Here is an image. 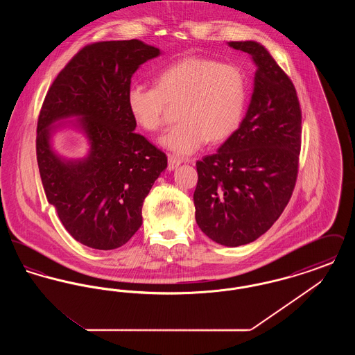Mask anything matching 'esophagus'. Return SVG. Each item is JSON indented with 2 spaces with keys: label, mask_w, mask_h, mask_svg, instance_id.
Instances as JSON below:
<instances>
[{
  "label": "esophagus",
  "mask_w": 355,
  "mask_h": 355,
  "mask_svg": "<svg viewBox=\"0 0 355 355\" xmlns=\"http://www.w3.org/2000/svg\"><path fill=\"white\" fill-rule=\"evenodd\" d=\"M182 162L184 161L181 158L175 157V155H171V154L168 155V169L169 170H174L175 168H178Z\"/></svg>",
  "instance_id": "esophagus-1"
}]
</instances>
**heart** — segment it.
<instances>
[{
  "label": "heart",
  "mask_w": 355,
  "mask_h": 355,
  "mask_svg": "<svg viewBox=\"0 0 355 355\" xmlns=\"http://www.w3.org/2000/svg\"><path fill=\"white\" fill-rule=\"evenodd\" d=\"M157 86L133 84L126 94L129 112L148 132L165 122L168 102L184 101L180 123L161 137L159 144L178 155H189L210 142H222L241 125L246 105V80L234 65L206 57H185L162 69Z\"/></svg>",
  "instance_id": "obj_1"
}]
</instances>
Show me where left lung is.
Instances as JSON below:
<instances>
[{
	"label": "left lung",
	"instance_id": "1",
	"mask_svg": "<svg viewBox=\"0 0 355 355\" xmlns=\"http://www.w3.org/2000/svg\"><path fill=\"white\" fill-rule=\"evenodd\" d=\"M229 46L257 67L252 100L218 152L197 162L196 220L214 242L236 248L265 234L291 198L301 150L302 114L295 87L255 41Z\"/></svg>",
	"mask_w": 355,
	"mask_h": 355
}]
</instances>
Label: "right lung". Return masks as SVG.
I'll return each instance as SVG.
<instances>
[{
	"instance_id": "right-lung-1",
	"label": "right lung",
	"mask_w": 355,
	"mask_h": 355,
	"mask_svg": "<svg viewBox=\"0 0 355 355\" xmlns=\"http://www.w3.org/2000/svg\"><path fill=\"white\" fill-rule=\"evenodd\" d=\"M161 54L139 40L102 41L78 51L53 81L37 123V162L48 202L69 234L85 246L113 250L142 225V205L168 166L165 153L135 132L126 94L135 70ZM89 141L81 160L53 152L62 119Z\"/></svg>"
}]
</instances>
